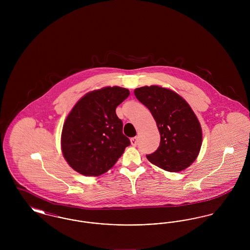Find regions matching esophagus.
<instances>
[{
	"label": "esophagus",
	"mask_w": 250,
	"mask_h": 250,
	"mask_svg": "<svg viewBox=\"0 0 250 250\" xmlns=\"http://www.w3.org/2000/svg\"><path fill=\"white\" fill-rule=\"evenodd\" d=\"M131 145H133V146H136L137 144H138V138L137 137H135V138H132L130 140Z\"/></svg>",
	"instance_id": "1"
}]
</instances>
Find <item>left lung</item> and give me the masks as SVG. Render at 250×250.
I'll list each match as a JSON object with an SVG mask.
<instances>
[{
  "mask_svg": "<svg viewBox=\"0 0 250 250\" xmlns=\"http://www.w3.org/2000/svg\"><path fill=\"white\" fill-rule=\"evenodd\" d=\"M134 94L149 108L160 133L155 153L146 155L155 166L177 172L190 166L201 151V124L188 103L177 93L157 85L137 88Z\"/></svg>",
  "mask_w": 250,
  "mask_h": 250,
  "instance_id": "obj_1",
  "label": "left lung"
}]
</instances>
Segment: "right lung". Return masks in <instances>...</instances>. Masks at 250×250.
I'll use <instances>...</instances> for the list:
<instances>
[{"mask_svg":"<svg viewBox=\"0 0 250 250\" xmlns=\"http://www.w3.org/2000/svg\"><path fill=\"white\" fill-rule=\"evenodd\" d=\"M129 94L125 88L107 86L89 92L73 107L62 126L61 147L74 170L99 176L114 166L130 145L115 112Z\"/></svg>","mask_w":250,"mask_h":250,"instance_id":"obj_1","label":"right lung"}]
</instances>
